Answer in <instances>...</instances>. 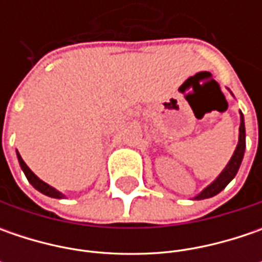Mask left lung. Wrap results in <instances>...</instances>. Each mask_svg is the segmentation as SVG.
I'll list each match as a JSON object with an SVG mask.
<instances>
[{"mask_svg":"<svg viewBox=\"0 0 262 262\" xmlns=\"http://www.w3.org/2000/svg\"><path fill=\"white\" fill-rule=\"evenodd\" d=\"M244 153H245V122H244V115L241 114V125H239V143H237L236 150L233 153L232 159L229 160L227 166L223 169V172L217 176V179L207 186L204 191H201L194 200H204V198H210V196L217 195L220 191H223L226 185L235 178V175L239 170V166L242 163L244 159Z\"/></svg>","mask_w":262,"mask_h":262,"instance_id":"obj_1","label":"left lung"}]
</instances>
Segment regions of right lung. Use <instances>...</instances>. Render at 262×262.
I'll return each instance as SVG.
<instances>
[{"label":"right lung","instance_id":"1","mask_svg":"<svg viewBox=\"0 0 262 262\" xmlns=\"http://www.w3.org/2000/svg\"><path fill=\"white\" fill-rule=\"evenodd\" d=\"M17 157H18V163H20V166L23 169V172H25L26 178H27V181L33 185V188H36L39 192H42V194H45L48 196H52V198H62V194L59 192V191H56L55 188H52V186H49L48 184H45L43 181H40L37 176L29 169V166L25 163V160L21 159V156L18 155V151H17Z\"/></svg>","mask_w":262,"mask_h":262}]
</instances>
